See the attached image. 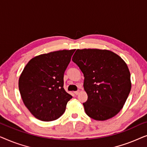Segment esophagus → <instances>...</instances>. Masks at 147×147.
<instances>
[{"label":"esophagus","mask_w":147,"mask_h":147,"mask_svg":"<svg viewBox=\"0 0 147 147\" xmlns=\"http://www.w3.org/2000/svg\"><path fill=\"white\" fill-rule=\"evenodd\" d=\"M74 93L76 94V95H78V94H79V93H80V91L79 90H78V91H75V92H74Z\"/></svg>","instance_id":"1"}]
</instances>
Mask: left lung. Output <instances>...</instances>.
Here are the masks:
<instances>
[{
    "mask_svg": "<svg viewBox=\"0 0 147 147\" xmlns=\"http://www.w3.org/2000/svg\"><path fill=\"white\" fill-rule=\"evenodd\" d=\"M72 61L84 76L86 114L96 120L116 116L131 90L130 74L123 59L108 50L84 49L76 50Z\"/></svg>",
    "mask_w": 147,
    "mask_h": 147,
    "instance_id": "obj_1",
    "label": "left lung"
}]
</instances>
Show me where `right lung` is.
Wrapping results in <instances>:
<instances>
[{"label": "right lung", "instance_id": "1", "mask_svg": "<svg viewBox=\"0 0 147 147\" xmlns=\"http://www.w3.org/2000/svg\"><path fill=\"white\" fill-rule=\"evenodd\" d=\"M76 49L42 54L24 68L19 88L26 107L36 118L53 121L65 110L72 96L63 88V76Z\"/></svg>", "mask_w": 147, "mask_h": 147}]
</instances>
